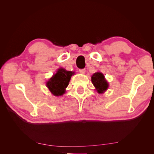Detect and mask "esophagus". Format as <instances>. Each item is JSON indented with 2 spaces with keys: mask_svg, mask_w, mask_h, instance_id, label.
<instances>
[{
  "mask_svg": "<svg viewBox=\"0 0 154 154\" xmlns=\"http://www.w3.org/2000/svg\"><path fill=\"white\" fill-rule=\"evenodd\" d=\"M79 71H80V72L81 74H85V69H81L79 70Z\"/></svg>",
  "mask_w": 154,
  "mask_h": 154,
  "instance_id": "obj_1",
  "label": "esophagus"
}]
</instances>
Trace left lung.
I'll use <instances>...</instances> for the list:
<instances>
[{
	"label": "left lung",
	"mask_w": 154,
	"mask_h": 154,
	"mask_svg": "<svg viewBox=\"0 0 154 154\" xmlns=\"http://www.w3.org/2000/svg\"><path fill=\"white\" fill-rule=\"evenodd\" d=\"M91 80L99 93H103L108 88V83L105 80L103 74L101 72H96L93 74Z\"/></svg>",
	"instance_id": "8db88e82"
}]
</instances>
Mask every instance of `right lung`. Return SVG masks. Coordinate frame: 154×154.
I'll return each mask as SVG.
<instances>
[{
  "label": "right lung",
  "instance_id": "1",
  "mask_svg": "<svg viewBox=\"0 0 154 154\" xmlns=\"http://www.w3.org/2000/svg\"><path fill=\"white\" fill-rule=\"evenodd\" d=\"M73 74V72L67 71L64 69H59L57 72L47 82V87L51 93L56 96L64 94L65 88L68 86Z\"/></svg>",
  "mask_w": 154,
  "mask_h": 154
}]
</instances>
